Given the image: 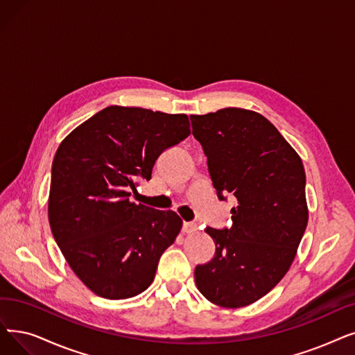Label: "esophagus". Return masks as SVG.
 Wrapping results in <instances>:
<instances>
[{"instance_id":"34e87169","label":"esophagus","mask_w":355,"mask_h":355,"mask_svg":"<svg viewBox=\"0 0 355 355\" xmlns=\"http://www.w3.org/2000/svg\"><path fill=\"white\" fill-rule=\"evenodd\" d=\"M182 232L184 234H194L197 232V225L193 222H184L182 223Z\"/></svg>"}]
</instances>
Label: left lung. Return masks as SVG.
Segmentation results:
<instances>
[{
	"label": "left lung",
	"mask_w": 355,
	"mask_h": 355,
	"mask_svg": "<svg viewBox=\"0 0 355 355\" xmlns=\"http://www.w3.org/2000/svg\"><path fill=\"white\" fill-rule=\"evenodd\" d=\"M190 119L219 200L236 198L232 226L205 229L216 252L194 279L207 300L236 309L271 291L296 257L309 218L304 168L259 113L227 107Z\"/></svg>",
	"instance_id": "obj_1"
}]
</instances>
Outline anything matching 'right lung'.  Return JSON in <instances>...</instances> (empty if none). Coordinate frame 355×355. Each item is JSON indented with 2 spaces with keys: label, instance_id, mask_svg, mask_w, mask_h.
<instances>
[{
  "label": "right lung",
  "instance_id": "add662e5",
  "mask_svg": "<svg viewBox=\"0 0 355 355\" xmlns=\"http://www.w3.org/2000/svg\"><path fill=\"white\" fill-rule=\"evenodd\" d=\"M190 135L186 114L110 105L60 142L52 164L48 216L76 277L97 296L129 299L155 279L180 234L173 210L132 203L161 153Z\"/></svg>",
  "mask_w": 355,
  "mask_h": 355
}]
</instances>
